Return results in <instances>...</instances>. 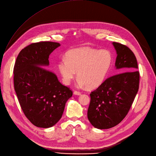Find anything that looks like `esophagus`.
<instances>
[{
    "label": "esophagus",
    "mask_w": 156,
    "mask_h": 156,
    "mask_svg": "<svg viewBox=\"0 0 156 156\" xmlns=\"http://www.w3.org/2000/svg\"><path fill=\"white\" fill-rule=\"evenodd\" d=\"M74 95H81V93L80 91H74Z\"/></svg>",
    "instance_id": "34e87169"
}]
</instances>
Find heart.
Wrapping results in <instances>:
<instances>
[{"instance_id": "b5f03b06", "label": "heart", "mask_w": 156, "mask_h": 156, "mask_svg": "<svg viewBox=\"0 0 156 156\" xmlns=\"http://www.w3.org/2000/svg\"><path fill=\"white\" fill-rule=\"evenodd\" d=\"M112 62V55L107 49L81 47L68 51L57 67L65 85L71 83L77 72L79 86L95 88L105 81Z\"/></svg>"}]
</instances>
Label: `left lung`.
I'll return each mask as SVG.
<instances>
[{
  "label": "left lung",
  "instance_id": "obj_1",
  "mask_svg": "<svg viewBox=\"0 0 156 156\" xmlns=\"http://www.w3.org/2000/svg\"><path fill=\"white\" fill-rule=\"evenodd\" d=\"M112 44L117 55L115 66L120 73L107 78L90 93L87 116L98 129L118 125L127 115L139 90V72L133 53L125 45Z\"/></svg>",
  "mask_w": 156,
  "mask_h": 156
}]
</instances>
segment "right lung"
I'll list each match as a JSON object with an SVG mask.
<instances>
[{"label": "right lung", "instance_id": "right-lung-1", "mask_svg": "<svg viewBox=\"0 0 156 156\" xmlns=\"http://www.w3.org/2000/svg\"><path fill=\"white\" fill-rule=\"evenodd\" d=\"M58 43L39 42L23 49L14 68V89L26 117L37 127L55 126L63 115L73 92L48 70L49 56L60 46Z\"/></svg>", "mask_w": 156, "mask_h": 156}]
</instances>
